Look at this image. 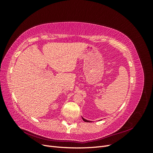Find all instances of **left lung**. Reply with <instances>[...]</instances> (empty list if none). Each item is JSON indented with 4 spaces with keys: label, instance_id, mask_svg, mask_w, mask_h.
I'll return each mask as SVG.
<instances>
[{
    "label": "left lung",
    "instance_id": "left-lung-1",
    "mask_svg": "<svg viewBox=\"0 0 153 153\" xmlns=\"http://www.w3.org/2000/svg\"><path fill=\"white\" fill-rule=\"evenodd\" d=\"M82 119H83V121H84V122H87V123H91V121H88V120H87V119H85L83 117H82Z\"/></svg>",
    "mask_w": 153,
    "mask_h": 153
}]
</instances>
